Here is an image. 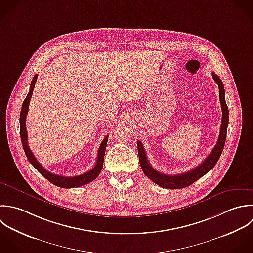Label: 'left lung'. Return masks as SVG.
Segmentation results:
<instances>
[{"instance_id":"left-lung-1","label":"left lung","mask_w":253,"mask_h":253,"mask_svg":"<svg viewBox=\"0 0 253 253\" xmlns=\"http://www.w3.org/2000/svg\"><path fill=\"white\" fill-rule=\"evenodd\" d=\"M213 79L217 83L219 86V92H220V101H221V106H222V124H221V129H220V135L219 139L217 141L216 146L212 150V152L209 154L207 159L204 160L201 165L196 167L195 169H192L191 170L180 173V174H174V175H169L165 173H161L160 171L156 170L149 163V160L147 158L145 149L143 147V144L141 141H138V153H139V161L141 168L145 173V175L150 178L152 181L160 185L161 187L164 188H169V189H180V188H185L195 181H197L199 178H201L203 175H205L208 171H210L217 162L219 161L225 143H226V138H227V129H228V124H229V108L226 103L225 99V88L223 82L219 78V76L215 73H212Z\"/></svg>"}]
</instances>
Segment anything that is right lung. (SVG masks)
Wrapping results in <instances>:
<instances>
[{
    "label": "right lung",
    "mask_w": 253,
    "mask_h": 253,
    "mask_svg": "<svg viewBox=\"0 0 253 253\" xmlns=\"http://www.w3.org/2000/svg\"><path fill=\"white\" fill-rule=\"evenodd\" d=\"M36 80H37V75H35L33 77L32 81H31L28 94L26 95L25 99L23 100L20 115H19L20 140H21V143H22L24 153H25L29 163L37 169V171L39 173H41L52 184H54L56 186H59V187H62V188H76V187H80V186L85 185V184L93 181L99 175V173L102 169L106 144H107V141H108V136H106L103 139V141L101 142V144L99 146L98 153H97V161H96V165L94 166V168L92 169H90L89 171L85 172V173H83V174L77 175V176H73V177H67V176L58 175V174H54V173L49 172L37 162V160L33 156L32 152L30 151V149L28 147V144H27V131H26V126H25V120H26V115H27V112H28V104H29V101H30L31 96H32V91H33Z\"/></svg>",
    "instance_id": "1"
}]
</instances>
